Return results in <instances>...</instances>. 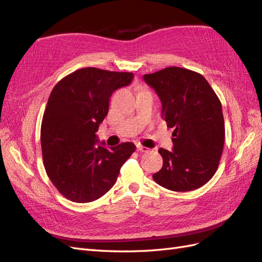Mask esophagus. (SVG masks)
I'll return each mask as SVG.
<instances>
[{"label": "esophagus", "instance_id": "34e87169", "mask_svg": "<svg viewBox=\"0 0 262 262\" xmlns=\"http://www.w3.org/2000/svg\"><path fill=\"white\" fill-rule=\"evenodd\" d=\"M137 147H138V149L140 150V152H148L149 150V148H147V147H145V146H143V145H141V144H138L137 145Z\"/></svg>", "mask_w": 262, "mask_h": 262}]
</instances>
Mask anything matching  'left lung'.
Returning <instances> with one entry per match:
<instances>
[{
	"instance_id": "1",
	"label": "left lung",
	"mask_w": 262,
	"mask_h": 262,
	"mask_svg": "<svg viewBox=\"0 0 262 262\" xmlns=\"http://www.w3.org/2000/svg\"><path fill=\"white\" fill-rule=\"evenodd\" d=\"M162 101V116L173 128L172 150L158 149L163 167L153 179L172 191L198 189L216 172L224 147L222 105L205 78L191 70L170 67L145 74Z\"/></svg>"
}]
</instances>
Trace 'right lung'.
Masks as SVG:
<instances>
[{
    "instance_id": "add662e5",
    "label": "right lung",
    "mask_w": 262,
    "mask_h": 262,
    "mask_svg": "<svg viewBox=\"0 0 262 262\" xmlns=\"http://www.w3.org/2000/svg\"><path fill=\"white\" fill-rule=\"evenodd\" d=\"M133 73L84 68L53 87L41 122L43 166L67 199H99L116 184L121 166L137 146L124 142L106 147L95 133L108 114L113 93L129 85Z\"/></svg>"
}]
</instances>
